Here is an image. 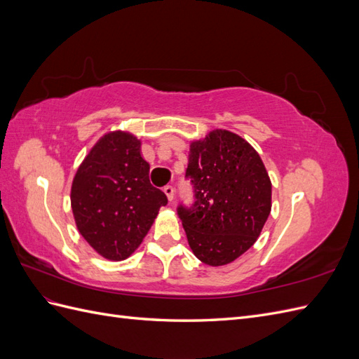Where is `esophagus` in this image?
Returning <instances> with one entry per match:
<instances>
[{
    "label": "esophagus",
    "mask_w": 359,
    "mask_h": 359,
    "mask_svg": "<svg viewBox=\"0 0 359 359\" xmlns=\"http://www.w3.org/2000/svg\"><path fill=\"white\" fill-rule=\"evenodd\" d=\"M163 191L166 193V196L169 201L173 199V196H175V189H173V186H166L165 189H163Z\"/></svg>",
    "instance_id": "esophagus-1"
}]
</instances>
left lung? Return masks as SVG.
<instances>
[{
  "label": "left lung",
  "mask_w": 359,
  "mask_h": 359,
  "mask_svg": "<svg viewBox=\"0 0 359 359\" xmlns=\"http://www.w3.org/2000/svg\"><path fill=\"white\" fill-rule=\"evenodd\" d=\"M186 180L194 202L177 212L194 256L231 264L252 247L271 212V181L262 160L243 137L214 130L190 145Z\"/></svg>",
  "instance_id": "1"
}]
</instances>
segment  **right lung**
Instances as JSON below:
<instances>
[{
	"label": "right lung",
	"mask_w": 359,
	"mask_h": 359,
	"mask_svg": "<svg viewBox=\"0 0 359 359\" xmlns=\"http://www.w3.org/2000/svg\"><path fill=\"white\" fill-rule=\"evenodd\" d=\"M139 140L107 133L85 157L72 186L76 226L97 253L123 260L140 245L166 194L149 182Z\"/></svg>",
	"instance_id": "1"
}]
</instances>
